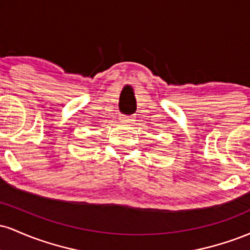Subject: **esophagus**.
Returning <instances> with one entry per match:
<instances>
[{"label":"esophagus","mask_w":250,"mask_h":250,"mask_svg":"<svg viewBox=\"0 0 250 250\" xmlns=\"http://www.w3.org/2000/svg\"><path fill=\"white\" fill-rule=\"evenodd\" d=\"M120 121L123 123H133V117L131 116H127V115H121L120 116Z\"/></svg>","instance_id":"obj_1"}]
</instances>
